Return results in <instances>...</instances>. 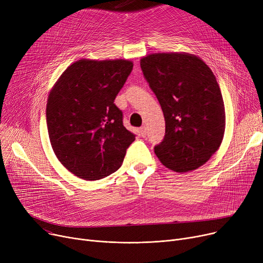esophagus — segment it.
Instances as JSON below:
<instances>
[{
    "instance_id": "1",
    "label": "esophagus",
    "mask_w": 263,
    "mask_h": 263,
    "mask_svg": "<svg viewBox=\"0 0 263 263\" xmlns=\"http://www.w3.org/2000/svg\"><path fill=\"white\" fill-rule=\"evenodd\" d=\"M140 133H141V135H142L143 137H145V136L147 135V129H146V127H145V126L140 128Z\"/></svg>"
}]
</instances>
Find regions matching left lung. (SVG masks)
I'll return each mask as SVG.
<instances>
[{"label": "left lung", "instance_id": "1", "mask_svg": "<svg viewBox=\"0 0 263 263\" xmlns=\"http://www.w3.org/2000/svg\"><path fill=\"white\" fill-rule=\"evenodd\" d=\"M141 68L165 118L157 157L177 173L200 167L216 153L225 132V106L215 76L202 60L183 52L147 55Z\"/></svg>", "mask_w": 263, "mask_h": 263}]
</instances>
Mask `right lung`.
<instances>
[{
	"instance_id": "obj_1",
	"label": "right lung",
	"mask_w": 263,
	"mask_h": 263,
	"mask_svg": "<svg viewBox=\"0 0 263 263\" xmlns=\"http://www.w3.org/2000/svg\"><path fill=\"white\" fill-rule=\"evenodd\" d=\"M132 68L127 60H80L50 91L46 115L51 146L81 179L99 180L116 172L135 140L114 103Z\"/></svg>"
}]
</instances>
